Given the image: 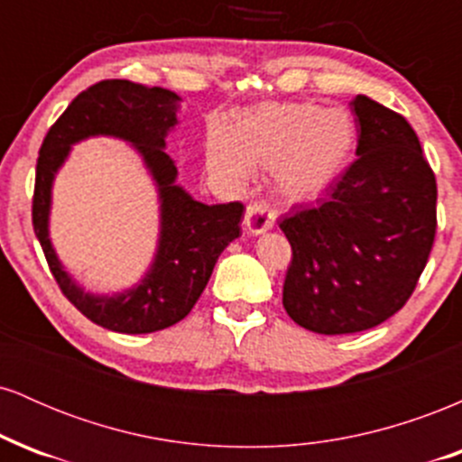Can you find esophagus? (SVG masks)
Segmentation results:
<instances>
[{
	"label": "esophagus",
	"instance_id": "34e87169",
	"mask_svg": "<svg viewBox=\"0 0 462 462\" xmlns=\"http://www.w3.org/2000/svg\"><path fill=\"white\" fill-rule=\"evenodd\" d=\"M275 224V213L264 201H249L245 210V227L249 235H263Z\"/></svg>",
	"mask_w": 462,
	"mask_h": 462
}]
</instances>
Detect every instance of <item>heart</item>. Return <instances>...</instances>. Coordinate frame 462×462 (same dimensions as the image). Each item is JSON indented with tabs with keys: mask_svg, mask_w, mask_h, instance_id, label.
I'll return each instance as SVG.
<instances>
[{
	"mask_svg": "<svg viewBox=\"0 0 462 462\" xmlns=\"http://www.w3.org/2000/svg\"><path fill=\"white\" fill-rule=\"evenodd\" d=\"M356 150V125L347 110L315 102L264 104L230 128L206 136L210 171L243 184L254 167L269 169L275 190L291 201L321 195L346 173Z\"/></svg>",
	"mask_w": 462,
	"mask_h": 462,
	"instance_id": "obj_1",
	"label": "heart"
}]
</instances>
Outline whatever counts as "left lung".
I'll return each mask as SVG.
<instances>
[{"label":"left lung","instance_id":"left-lung-1","mask_svg":"<svg viewBox=\"0 0 462 462\" xmlns=\"http://www.w3.org/2000/svg\"><path fill=\"white\" fill-rule=\"evenodd\" d=\"M356 161L317 204L280 221L293 258L282 304L317 334H352L395 315L437 235V180L402 115L356 95Z\"/></svg>","mask_w":462,"mask_h":462}]
</instances>
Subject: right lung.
I'll return each instance as SVG.
<instances>
[{"mask_svg":"<svg viewBox=\"0 0 462 462\" xmlns=\"http://www.w3.org/2000/svg\"><path fill=\"white\" fill-rule=\"evenodd\" d=\"M180 97L161 87L102 79L82 91L58 116L36 161L32 226L62 295L87 319L113 332L147 334L164 330L189 315L208 284L217 258L241 235V201L206 206L176 184L178 169L167 156L164 136L178 124ZM116 135L134 144L157 180L162 195V241L151 272L124 294L91 296L68 278L51 247V182L73 142L88 135Z\"/></svg>","mask_w":462,"mask_h":462,"instance_id":"right-lung-1","label":"right lung"}]
</instances>
